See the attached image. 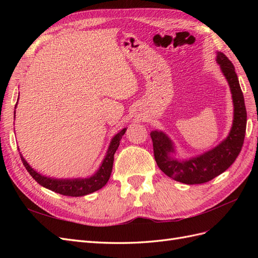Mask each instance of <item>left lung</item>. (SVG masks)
Instances as JSON below:
<instances>
[{
	"label": "left lung",
	"mask_w": 258,
	"mask_h": 258,
	"mask_svg": "<svg viewBox=\"0 0 258 258\" xmlns=\"http://www.w3.org/2000/svg\"><path fill=\"white\" fill-rule=\"evenodd\" d=\"M216 61L221 66L222 72L230 86L235 106L232 128L227 139L212 151L199 157L187 161H177L170 156V153L174 152L170 139L160 131H153L151 134L156 163L163 173L177 182L189 185L202 184L222 174L235 162L244 142L246 108L235 67L220 51L217 52Z\"/></svg>",
	"instance_id": "obj_1"
}]
</instances>
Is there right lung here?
<instances>
[{
    "label": "right lung",
    "mask_w": 258,
    "mask_h": 258,
    "mask_svg": "<svg viewBox=\"0 0 258 258\" xmlns=\"http://www.w3.org/2000/svg\"><path fill=\"white\" fill-rule=\"evenodd\" d=\"M126 132V128L119 131V134H117L110 144L108 147L107 154L105 156V159L103 160L102 165H101L98 172L88 178H76V179H57V178H49L41 175L37 173L31 168L28 162L22 157L20 154V158L23 163V166L26 167L27 171L30 173L35 181L42 185L43 187H46L54 192H58L60 195H63V196H71V197H80L85 196V195L91 194L96 191L107 183L108 178L111 176L112 169H113V161H114V154L117 148L119 146V141L121 137Z\"/></svg>",
    "instance_id": "right-lung-1"
}]
</instances>
